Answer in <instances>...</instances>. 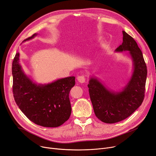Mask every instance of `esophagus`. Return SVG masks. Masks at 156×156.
I'll use <instances>...</instances> for the list:
<instances>
[{
  "instance_id": "34e87169",
  "label": "esophagus",
  "mask_w": 156,
  "mask_h": 156,
  "mask_svg": "<svg viewBox=\"0 0 156 156\" xmlns=\"http://www.w3.org/2000/svg\"><path fill=\"white\" fill-rule=\"evenodd\" d=\"M77 80H78V82H79L80 83H85V80H86L85 77V76H83V75L78 76V77H77Z\"/></svg>"
}]
</instances>
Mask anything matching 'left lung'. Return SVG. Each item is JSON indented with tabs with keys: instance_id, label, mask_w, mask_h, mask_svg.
I'll list each match as a JSON object with an SVG mask.
<instances>
[{
	"instance_id": "obj_1",
	"label": "left lung",
	"mask_w": 156,
	"mask_h": 156,
	"mask_svg": "<svg viewBox=\"0 0 156 156\" xmlns=\"http://www.w3.org/2000/svg\"><path fill=\"white\" fill-rule=\"evenodd\" d=\"M123 42L117 52L129 51L133 62L132 76L120 92L108 89L99 81L90 78L88 84L96 116L107 124H113L129 117L141 106L145 97L147 69L143 54L134 39L122 31Z\"/></svg>"
}]
</instances>
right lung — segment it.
I'll list each match as a JSON object with an SVG mask.
<instances>
[{
	"label": "right lung",
	"mask_w": 156,
	"mask_h": 156,
	"mask_svg": "<svg viewBox=\"0 0 156 156\" xmlns=\"http://www.w3.org/2000/svg\"><path fill=\"white\" fill-rule=\"evenodd\" d=\"M37 34L25 41L34 37ZM16 53L12 64V92L19 108L32 122L46 127H57L69 119L71 106L69 94L75 85V77L37 85L27 76Z\"/></svg>",
	"instance_id": "right-lung-1"
}]
</instances>
